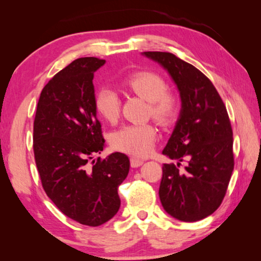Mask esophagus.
<instances>
[{
    "instance_id": "obj_1",
    "label": "esophagus",
    "mask_w": 261,
    "mask_h": 261,
    "mask_svg": "<svg viewBox=\"0 0 261 261\" xmlns=\"http://www.w3.org/2000/svg\"><path fill=\"white\" fill-rule=\"evenodd\" d=\"M130 163H131V167L137 168V167H139V166L143 165V163H144V160H143V159H139V158L132 156V158L130 159Z\"/></svg>"
}]
</instances>
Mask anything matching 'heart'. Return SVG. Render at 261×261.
Returning <instances> with one entry per match:
<instances>
[{
	"instance_id": "1",
	"label": "heart",
	"mask_w": 261,
	"mask_h": 261,
	"mask_svg": "<svg viewBox=\"0 0 261 261\" xmlns=\"http://www.w3.org/2000/svg\"><path fill=\"white\" fill-rule=\"evenodd\" d=\"M127 90L148 101V114L161 125H170L179 116L182 102L179 96L168 91V84L161 74L154 71H138L123 82ZM94 106L106 121L115 123L121 112V99L114 90L101 87L95 92ZM158 131L151 123L127 124L115 131L112 145L115 149L134 155H146L156 141Z\"/></svg>"
}]
</instances>
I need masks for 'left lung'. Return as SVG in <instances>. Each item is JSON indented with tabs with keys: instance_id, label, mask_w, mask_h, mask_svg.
I'll return each mask as SVG.
<instances>
[{
	"instance_id": "obj_1",
	"label": "left lung",
	"mask_w": 261,
	"mask_h": 261,
	"mask_svg": "<svg viewBox=\"0 0 261 261\" xmlns=\"http://www.w3.org/2000/svg\"><path fill=\"white\" fill-rule=\"evenodd\" d=\"M168 70L182 100L179 118L163 154L161 204L173 218L194 222L219 208L233 170L232 129L213 84L192 64L166 51H144Z\"/></svg>"
}]
</instances>
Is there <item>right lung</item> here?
I'll return each instance as SVG.
<instances>
[{
    "label": "right lung",
    "mask_w": 261,
    "mask_h": 261,
    "mask_svg": "<svg viewBox=\"0 0 261 261\" xmlns=\"http://www.w3.org/2000/svg\"><path fill=\"white\" fill-rule=\"evenodd\" d=\"M105 60L82 57L42 88L33 123V152L42 188L62 213L98 227L121 206L117 189L130 161L115 152L92 160L105 147L94 106V72Z\"/></svg>",
    "instance_id": "1"
}]
</instances>
